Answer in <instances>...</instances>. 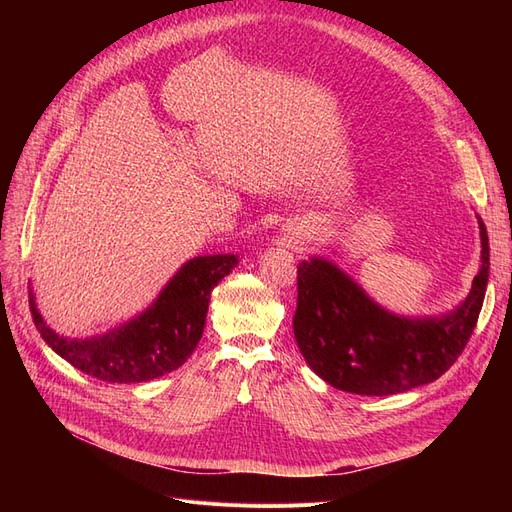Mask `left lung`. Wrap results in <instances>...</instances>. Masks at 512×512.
I'll list each match as a JSON object with an SVG mask.
<instances>
[{"label":"left lung","mask_w":512,"mask_h":512,"mask_svg":"<svg viewBox=\"0 0 512 512\" xmlns=\"http://www.w3.org/2000/svg\"><path fill=\"white\" fill-rule=\"evenodd\" d=\"M480 224V271L457 309L433 318L384 312L346 273L312 258L297 267L294 337L307 365L339 391L395 395L438 380L466 348L483 307L489 237Z\"/></svg>","instance_id":"obj_1"}]
</instances>
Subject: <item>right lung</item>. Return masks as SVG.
Listing matches in <instances>:
<instances>
[{
  "instance_id": "1",
  "label": "right lung",
  "mask_w": 512,
  "mask_h": 512,
  "mask_svg": "<svg viewBox=\"0 0 512 512\" xmlns=\"http://www.w3.org/2000/svg\"><path fill=\"white\" fill-rule=\"evenodd\" d=\"M239 265L235 254L198 256L185 262L147 312L94 339H66L44 324L34 297L32 318L59 356L102 382H147L181 367L203 337L211 290Z\"/></svg>"
}]
</instances>
